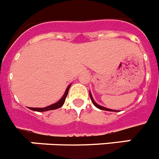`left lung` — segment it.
I'll return each mask as SVG.
<instances>
[{"instance_id":"1","label":"left lung","mask_w":159,"mask_h":159,"mask_svg":"<svg viewBox=\"0 0 159 159\" xmlns=\"http://www.w3.org/2000/svg\"><path fill=\"white\" fill-rule=\"evenodd\" d=\"M90 94V97H91V99H92V102H93V104L95 105V107H96L97 108H99V109H100V110H104V111H114V110H111V109H107V108H106V107H101L100 105H99V104H97L96 102H95V101H94V99H93V98H92V94L91 93H89Z\"/></svg>"}]
</instances>
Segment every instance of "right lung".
Listing matches in <instances>:
<instances>
[{"label":"right lung","instance_id":"right-lung-1","mask_svg":"<svg viewBox=\"0 0 159 159\" xmlns=\"http://www.w3.org/2000/svg\"><path fill=\"white\" fill-rule=\"evenodd\" d=\"M70 87H71V85H69V86L67 87L65 93H64V95H63L62 98H61V99H60L58 102H56V103H54V104H52V105H50V106L46 107H43V108L30 107L29 109H31V110H32V111H47L56 110V109H58V108H60V107H62L63 104L64 103V102H65L66 97H67V93H68V90H69Z\"/></svg>","mask_w":159,"mask_h":159}]
</instances>
